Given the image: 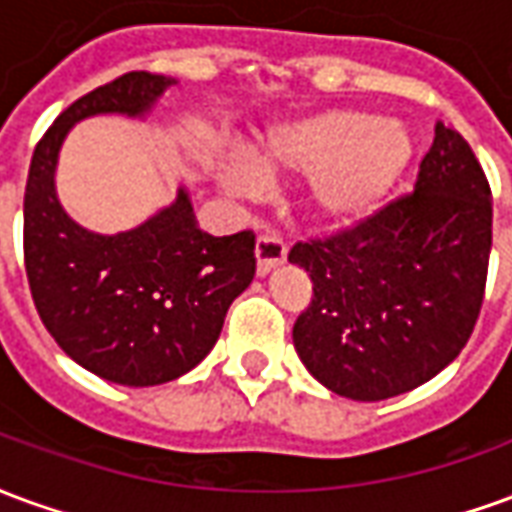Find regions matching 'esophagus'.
I'll return each instance as SVG.
<instances>
[{
	"label": "esophagus",
	"mask_w": 512,
	"mask_h": 512,
	"mask_svg": "<svg viewBox=\"0 0 512 512\" xmlns=\"http://www.w3.org/2000/svg\"><path fill=\"white\" fill-rule=\"evenodd\" d=\"M285 255H288V246L279 238L277 230H266L260 233L255 244V257H257V274L263 277L271 268H277L279 263H285Z\"/></svg>",
	"instance_id": "34e87169"
}]
</instances>
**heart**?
Returning <instances> with one entry per match:
<instances>
[{
    "label": "heart",
    "instance_id": "heart-1",
    "mask_svg": "<svg viewBox=\"0 0 512 512\" xmlns=\"http://www.w3.org/2000/svg\"><path fill=\"white\" fill-rule=\"evenodd\" d=\"M414 158V139L397 120L367 109H321L271 126L255 147V167L268 175H310L304 200L318 222L354 227L395 194ZM246 161H227L224 186L257 189Z\"/></svg>",
    "mask_w": 512,
    "mask_h": 512
}]
</instances>
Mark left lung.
<instances>
[{
	"label": "left lung",
	"instance_id": "left-lung-1",
	"mask_svg": "<svg viewBox=\"0 0 512 512\" xmlns=\"http://www.w3.org/2000/svg\"><path fill=\"white\" fill-rule=\"evenodd\" d=\"M491 186L469 142L436 123L414 191L367 222L299 241L312 279L293 345L334 395L386 400L425 384L469 343L491 255Z\"/></svg>",
	"mask_w": 512,
	"mask_h": 512
}]
</instances>
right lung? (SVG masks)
<instances>
[{"mask_svg": "<svg viewBox=\"0 0 512 512\" xmlns=\"http://www.w3.org/2000/svg\"><path fill=\"white\" fill-rule=\"evenodd\" d=\"M169 84L131 71L73 101L35 147L24 191V266L40 321L76 365L123 386L167 384L200 365L255 277V233L200 230L186 189L117 235L84 230L57 200L54 169L73 123L142 117Z\"/></svg>", "mask_w": 512, "mask_h": 512, "instance_id": "obj_1", "label": "right lung"}]
</instances>
